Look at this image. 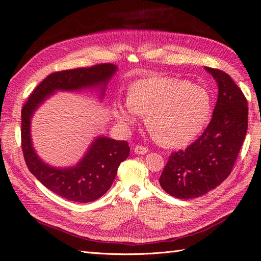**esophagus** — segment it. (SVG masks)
Returning a JSON list of instances; mask_svg holds the SVG:
<instances>
[{"mask_svg": "<svg viewBox=\"0 0 261 261\" xmlns=\"http://www.w3.org/2000/svg\"><path fill=\"white\" fill-rule=\"evenodd\" d=\"M134 152L136 154H146L148 152V148L143 147V146H136L134 148Z\"/></svg>", "mask_w": 261, "mask_h": 261, "instance_id": "1", "label": "esophagus"}]
</instances>
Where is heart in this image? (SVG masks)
<instances>
[{
  "label": "heart",
  "mask_w": 261,
  "mask_h": 261,
  "mask_svg": "<svg viewBox=\"0 0 261 261\" xmlns=\"http://www.w3.org/2000/svg\"><path fill=\"white\" fill-rule=\"evenodd\" d=\"M211 99L200 86L175 78H143L134 83L129 97L116 100L115 117L126 127L146 123L159 143L180 147L199 135L208 123Z\"/></svg>",
  "instance_id": "heart-1"
}]
</instances>
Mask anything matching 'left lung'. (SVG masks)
<instances>
[{"label":"left lung","mask_w":261,"mask_h":261,"mask_svg":"<svg viewBox=\"0 0 261 261\" xmlns=\"http://www.w3.org/2000/svg\"><path fill=\"white\" fill-rule=\"evenodd\" d=\"M218 84V100L206 130L185 150L173 152L160 185L179 199L197 198L231 174L248 127L247 100L230 75L204 67Z\"/></svg>","instance_id":"1"}]
</instances>
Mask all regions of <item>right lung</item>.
I'll return each mask as SVG.
<instances>
[{
  "label": "right lung",
  "instance_id": "right-lung-1",
  "mask_svg": "<svg viewBox=\"0 0 261 261\" xmlns=\"http://www.w3.org/2000/svg\"><path fill=\"white\" fill-rule=\"evenodd\" d=\"M114 64H98L49 75L30 93L21 110V148L29 171L51 192L70 201L90 202L103 196L113 184L117 168L129 155L125 140L98 136L74 167L55 168L40 159L31 140V117L55 91L99 89L103 98L107 85L116 73Z\"/></svg>",
  "mask_w": 261,
  "mask_h": 261
}]
</instances>
